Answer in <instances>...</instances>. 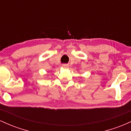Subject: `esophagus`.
<instances>
[{
    "label": "esophagus",
    "instance_id": "34e87169",
    "mask_svg": "<svg viewBox=\"0 0 131 131\" xmlns=\"http://www.w3.org/2000/svg\"><path fill=\"white\" fill-rule=\"evenodd\" d=\"M63 67L64 68H68L69 65H68V64H63Z\"/></svg>",
    "mask_w": 131,
    "mask_h": 131
}]
</instances>
